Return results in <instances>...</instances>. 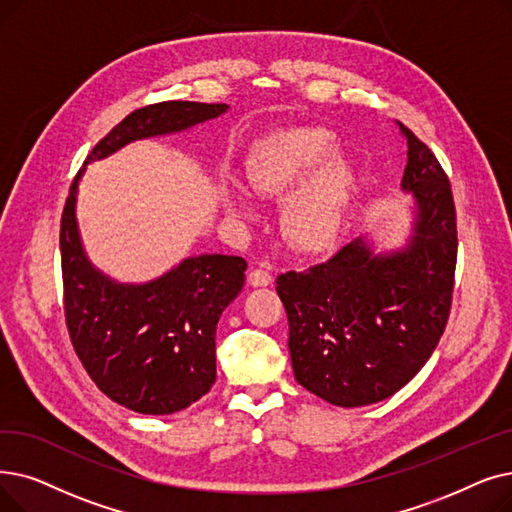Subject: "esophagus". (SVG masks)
I'll return each mask as SVG.
<instances>
[{"label":"esophagus","mask_w":512,"mask_h":512,"mask_svg":"<svg viewBox=\"0 0 512 512\" xmlns=\"http://www.w3.org/2000/svg\"><path fill=\"white\" fill-rule=\"evenodd\" d=\"M272 274L268 270H261V268H255L249 272V284L251 286H270L272 284Z\"/></svg>","instance_id":"34e87169"}]
</instances>
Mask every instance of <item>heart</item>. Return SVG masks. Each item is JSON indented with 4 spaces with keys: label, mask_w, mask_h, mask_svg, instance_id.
<instances>
[{
    "label": "heart",
    "mask_w": 512,
    "mask_h": 512,
    "mask_svg": "<svg viewBox=\"0 0 512 512\" xmlns=\"http://www.w3.org/2000/svg\"><path fill=\"white\" fill-rule=\"evenodd\" d=\"M339 142L322 127H286L255 140L244 154L251 188L280 196L282 230L293 247L320 253L337 240L358 184L353 163L337 154ZM219 205L234 217H251V194L238 184L219 186Z\"/></svg>",
    "instance_id": "heart-1"
}]
</instances>
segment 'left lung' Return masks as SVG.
<instances>
[{"label":"left lung","mask_w":512,"mask_h":512,"mask_svg":"<svg viewBox=\"0 0 512 512\" xmlns=\"http://www.w3.org/2000/svg\"><path fill=\"white\" fill-rule=\"evenodd\" d=\"M412 198L406 244L374 253L355 238L326 263L276 280L301 387L341 408L376 404L408 385L446 330L456 270V209L435 154L397 121Z\"/></svg>","instance_id":"1"}]
</instances>
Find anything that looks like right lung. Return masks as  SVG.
<instances>
[{"label": "right lung", "mask_w": 512, "mask_h": 512, "mask_svg": "<svg viewBox=\"0 0 512 512\" xmlns=\"http://www.w3.org/2000/svg\"><path fill=\"white\" fill-rule=\"evenodd\" d=\"M228 108L169 100L133 110L94 146L66 198L60 255L71 343L98 389L133 412H180L213 387L217 322L242 291L247 261L198 255L154 280L117 282L96 268L81 244L75 213L81 175L131 142L188 131Z\"/></svg>", "instance_id": "add662e5"}]
</instances>
